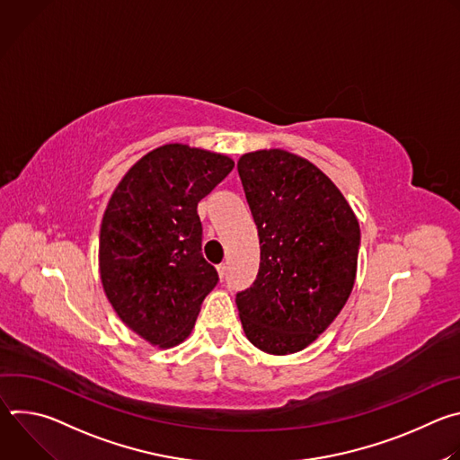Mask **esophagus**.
Returning <instances> with one entry per match:
<instances>
[{
    "label": "esophagus",
    "instance_id": "34e87169",
    "mask_svg": "<svg viewBox=\"0 0 460 460\" xmlns=\"http://www.w3.org/2000/svg\"><path fill=\"white\" fill-rule=\"evenodd\" d=\"M217 270H218V277H220V279H224V277H226V273H227V264H220Z\"/></svg>",
    "mask_w": 460,
    "mask_h": 460
}]
</instances>
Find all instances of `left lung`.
<instances>
[{"label":"left lung","instance_id":"8db88e82","mask_svg":"<svg viewBox=\"0 0 460 460\" xmlns=\"http://www.w3.org/2000/svg\"><path fill=\"white\" fill-rule=\"evenodd\" d=\"M238 174L260 238L256 280L236 295L249 342L270 355L302 351L346 305L360 245L341 189L284 149L245 153Z\"/></svg>","mask_w":460,"mask_h":460}]
</instances>
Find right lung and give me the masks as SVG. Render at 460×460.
<instances>
[{"label":"right lung","mask_w":460,"mask_h":460,"mask_svg":"<svg viewBox=\"0 0 460 460\" xmlns=\"http://www.w3.org/2000/svg\"><path fill=\"white\" fill-rule=\"evenodd\" d=\"M234 167L183 144L153 149L116 185L100 229V277L119 320L151 346L174 348L218 282L202 256L196 208Z\"/></svg>","instance_id":"right-lung-1"}]
</instances>
